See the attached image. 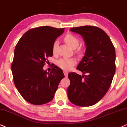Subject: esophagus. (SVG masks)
<instances>
[{
  "label": "esophagus",
  "mask_w": 127,
  "mask_h": 127,
  "mask_svg": "<svg viewBox=\"0 0 127 127\" xmlns=\"http://www.w3.org/2000/svg\"><path fill=\"white\" fill-rule=\"evenodd\" d=\"M64 75H65V77H67V76H68V72L67 71H64Z\"/></svg>",
  "instance_id": "34e87169"
}]
</instances>
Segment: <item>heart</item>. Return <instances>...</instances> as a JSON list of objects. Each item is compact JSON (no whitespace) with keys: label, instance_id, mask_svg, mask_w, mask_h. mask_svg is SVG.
Wrapping results in <instances>:
<instances>
[{"label":"heart","instance_id":"b5f03b06","mask_svg":"<svg viewBox=\"0 0 127 127\" xmlns=\"http://www.w3.org/2000/svg\"><path fill=\"white\" fill-rule=\"evenodd\" d=\"M64 40L70 47L72 48H76L79 43V40L77 37L71 33H68L65 36ZM58 42L57 40L55 41L52 45V52L54 54H55L57 50ZM78 52H81L80 50H78ZM76 63V59L73 58H64L59 59L57 61V65L59 68L65 71H69L74 66Z\"/></svg>","mask_w":127,"mask_h":127}]
</instances>
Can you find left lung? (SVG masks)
Wrapping results in <instances>:
<instances>
[{"instance_id":"1","label":"left lung","mask_w":127,"mask_h":127,"mask_svg":"<svg viewBox=\"0 0 127 127\" xmlns=\"http://www.w3.org/2000/svg\"><path fill=\"white\" fill-rule=\"evenodd\" d=\"M72 32L82 36L85 56L77 66L82 75L68 74V99L80 107L96 104L109 90L115 72V51L111 40L102 29L92 26L72 28Z\"/></svg>"}]
</instances>
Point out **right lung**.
<instances>
[{
	"instance_id": "1",
	"label": "right lung",
	"mask_w": 127,
	"mask_h": 127,
	"mask_svg": "<svg viewBox=\"0 0 127 127\" xmlns=\"http://www.w3.org/2000/svg\"><path fill=\"white\" fill-rule=\"evenodd\" d=\"M64 29L51 26L30 29L15 47L11 67L13 81L22 96L31 104L42 105L52 101L65 77L56 66L50 72L43 69L47 58L53 55V43Z\"/></svg>"
}]
</instances>
